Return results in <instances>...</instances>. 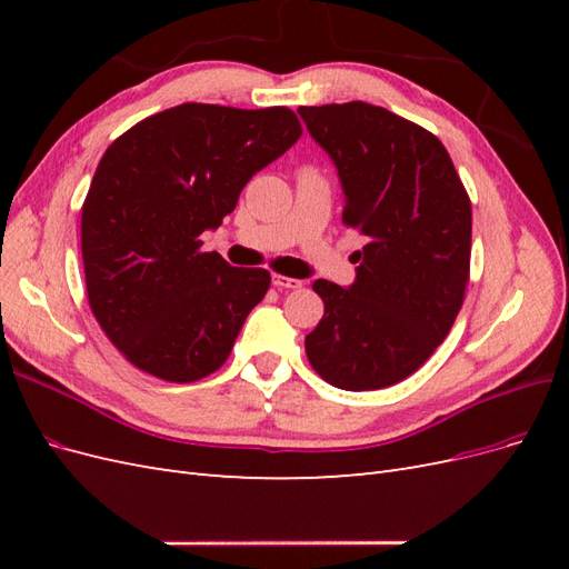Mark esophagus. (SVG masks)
Here are the masks:
<instances>
[{"instance_id": "esophagus-1", "label": "esophagus", "mask_w": 569, "mask_h": 569, "mask_svg": "<svg viewBox=\"0 0 569 569\" xmlns=\"http://www.w3.org/2000/svg\"><path fill=\"white\" fill-rule=\"evenodd\" d=\"M303 282L297 280V278H287V274H280V272H272V287L278 289H299Z\"/></svg>"}]
</instances>
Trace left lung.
Masks as SVG:
<instances>
[{"instance_id": "1", "label": "left lung", "mask_w": 569, "mask_h": 569, "mask_svg": "<svg viewBox=\"0 0 569 569\" xmlns=\"http://www.w3.org/2000/svg\"><path fill=\"white\" fill-rule=\"evenodd\" d=\"M343 187L341 222L368 237L356 282L316 280L325 316L308 363L347 391L406 380L451 332L470 282L472 203L437 137L366 101L299 107Z\"/></svg>"}]
</instances>
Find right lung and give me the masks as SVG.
Listing matches in <instances>:
<instances>
[{
    "label": "right lung",
    "instance_id": "obj_1",
    "mask_svg": "<svg viewBox=\"0 0 569 569\" xmlns=\"http://www.w3.org/2000/svg\"><path fill=\"white\" fill-rule=\"evenodd\" d=\"M301 137L287 107L180 104L153 113L104 151L82 203L90 308L134 368L197 382L226 363L270 272L201 251V232Z\"/></svg>",
    "mask_w": 569,
    "mask_h": 569
}]
</instances>
